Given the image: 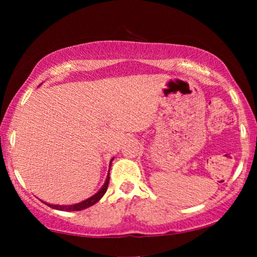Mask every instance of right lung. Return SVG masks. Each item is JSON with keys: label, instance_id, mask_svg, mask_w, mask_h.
<instances>
[{"label": "right lung", "instance_id": "add662e5", "mask_svg": "<svg viewBox=\"0 0 257 257\" xmlns=\"http://www.w3.org/2000/svg\"><path fill=\"white\" fill-rule=\"evenodd\" d=\"M113 160V159H112ZM111 160V163H112ZM110 167H111V164H110ZM108 180H110V171H108V174L106 177V180H105V184L103 185V187H101L99 191H98L96 194L91 196V198L84 200V201L79 202V203H75V205H70V206H61V205H51V203H47L44 202L45 205H48L49 207H51V208L54 209H57V210H65V212H73V210H82V209H85V208H89V207L93 206L94 203L99 201V200L103 198V195L105 194V192H106L107 189V186H108Z\"/></svg>", "mask_w": 257, "mask_h": 257}]
</instances>
